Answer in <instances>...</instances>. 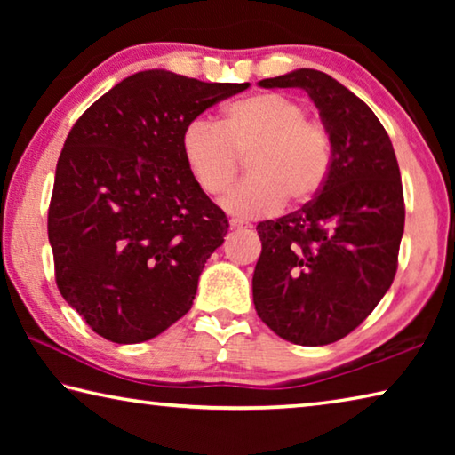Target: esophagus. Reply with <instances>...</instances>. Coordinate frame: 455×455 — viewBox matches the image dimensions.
I'll list each match as a JSON object with an SVG mask.
<instances>
[{
    "label": "esophagus",
    "mask_w": 455,
    "mask_h": 455,
    "mask_svg": "<svg viewBox=\"0 0 455 455\" xmlns=\"http://www.w3.org/2000/svg\"><path fill=\"white\" fill-rule=\"evenodd\" d=\"M228 225H230V228H251V225H249V222H244V220H238V219H230V222H228Z\"/></svg>",
    "instance_id": "obj_1"
}]
</instances>
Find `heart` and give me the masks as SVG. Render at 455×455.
<instances>
[{"label":"heart","instance_id":"1","mask_svg":"<svg viewBox=\"0 0 455 455\" xmlns=\"http://www.w3.org/2000/svg\"><path fill=\"white\" fill-rule=\"evenodd\" d=\"M180 148L192 179L209 196L222 195L233 184L238 156L251 152V176L222 198V206L241 219L271 214L287 198L307 203L325 184L331 166L327 130L307 120L301 102L279 92L227 104L217 124L188 122Z\"/></svg>","mask_w":455,"mask_h":455}]
</instances>
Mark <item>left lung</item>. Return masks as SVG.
I'll use <instances>...</instances> for the list:
<instances>
[{
	"label": "left lung",
	"mask_w": 455,
	"mask_h": 455,
	"mask_svg": "<svg viewBox=\"0 0 455 455\" xmlns=\"http://www.w3.org/2000/svg\"><path fill=\"white\" fill-rule=\"evenodd\" d=\"M301 88L331 142L319 195L303 209L257 225L252 275L259 317L291 343H335L367 319L394 283L405 204L394 146L371 108L311 68L259 82Z\"/></svg>",
	"instance_id": "obj_1"
}]
</instances>
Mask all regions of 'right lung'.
Masks as SVG:
<instances>
[{
	"mask_svg": "<svg viewBox=\"0 0 455 455\" xmlns=\"http://www.w3.org/2000/svg\"><path fill=\"white\" fill-rule=\"evenodd\" d=\"M249 86L144 70L98 98L68 134L48 212L56 283L108 341H148L190 311L228 220L192 179L180 134Z\"/></svg>",
	"mask_w": 455,
	"mask_h": 455,
	"instance_id": "1",
	"label": "right lung"
}]
</instances>
